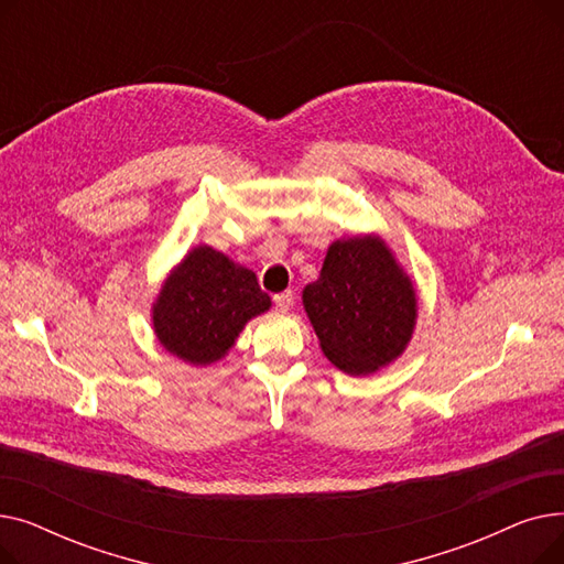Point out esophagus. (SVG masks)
<instances>
[{"label":"esophagus","mask_w":564,"mask_h":564,"mask_svg":"<svg viewBox=\"0 0 564 564\" xmlns=\"http://www.w3.org/2000/svg\"><path fill=\"white\" fill-rule=\"evenodd\" d=\"M292 302H294V294H292L290 290L274 294V304H276V311H281V313L290 311V308H292Z\"/></svg>","instance_id":"34e87169"}]
</instances>
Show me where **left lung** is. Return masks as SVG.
Returning a JSON list of instances; mask_svg holds the SVG:
<instances>
[{
  "label": "left lung",
  "mask_w": 564,
  "mask_h": 564,
  "mask_svg": "<svg viewBox=\"0 0 564 564\" xmlns=\"http://www.w3.org/2000/svg\"><path fill=\"white\" fill-rule=\"evenodd\" d=\"M302 302L324 357L354 377L400 359L416 329V290L375 232L332 242Z\"/></svg>",
  "instance_id": "obj_1"
}]
</instances>
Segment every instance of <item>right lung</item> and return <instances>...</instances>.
<instances>
[{"mask_svg":"<svg viewBox=\"0 0 564 564\" xmlns=\"http://www.w3.org/2000/svg\"><path fill=\"white\" fill-rule=\"evenodd\" d=\"M270 306V294L251 270L198 245L164 279L151 317L169 354L189 366H210L226 357L245 324Z\"/></svg>","mask_w":564,"mask_h":564,"instance_id":"obj_1","label":"right lung"}]
</instances>
